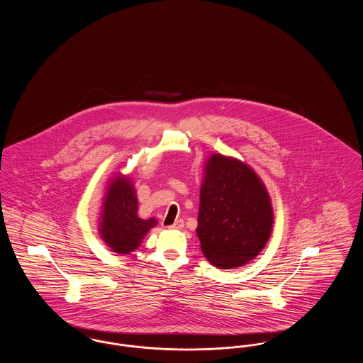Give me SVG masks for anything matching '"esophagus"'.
Wrapping results in <instances>:
<instances>
[{"label":"esophagus","mask_w":363,"mask_h":363,"mask_svg":"<svg viewBox=\"0 0 363 363\" xmlns=\"http://www.w3.org/2000/svg\"><path fill=\"white\" fill-rule=\"evenodd\" d=\"M184 227V220L182 219H178V220H175L173 225H169V228H172V230H181Z\"/></svg>","instance_id":"esophagus-1"}]
</instances>
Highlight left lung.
Wrapping results in <instances>:
<instances>
[{
    "label": "left lung",
    "mask_w": 363,
    "mask_h": 363,
    "mask_svg": "<svg viewBox=\"0 0 363 363\" xmlns=\"http://www.w3.org/2000/svg\"><path fill=\"white\" fill-rule=\"evenodd\" d=\"M197 237L220 269L255 259L271 235V200L256 173L237 159L212 155L200 193Z\"/></svg>",
    "instance_id": "left-lung-1"
}]
</instances>
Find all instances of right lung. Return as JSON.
<instances>
[{"label":"right lung","mask_w":363,"mask_h":363,"mask_svg":"<svg viewBox=\"0 0 363 363\" xmlns=\"http://www.w3.org/2000/svg\"><path fill=\"white\" fill-rule=\"evenodd\" d=\"M155 219H140L138 197L132 184L125 177H117L108 185L102 211L101 235L104 242L120 255L136 250Z\"/></svg>","instance_id":"obj_1"}]
</instances>
